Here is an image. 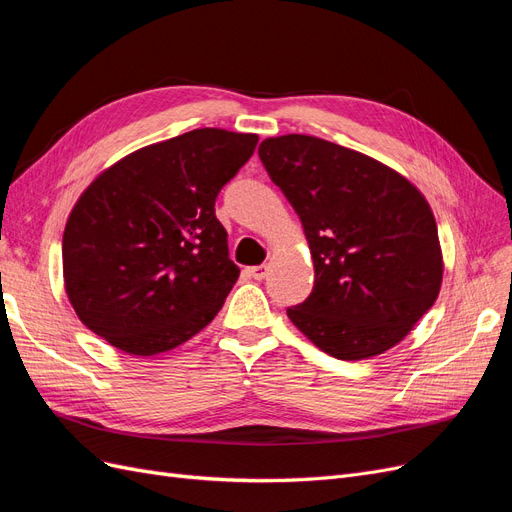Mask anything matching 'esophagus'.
<instances>
[{
  "label": "esophagus",
  "mask_w": 512,
  "mask_h": 512,
  "mask_svg": "<svg viewBox=\"0 0 512 512\" xmlns=\"http://www.w3.org/2000/svg\"><path fill=\"white\" fill-rule=\"evenodd\" d=\"M246 274L255 280H263L268 276V266H253V268H246Z\"/></svg>",
  "instance_id": "esophagus-1"
}]
</instances>
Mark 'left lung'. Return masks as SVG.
I'll return each mask as SVG.
<instances>
[{
    "label": "left lung",
    "mask_w": 512,
    "mask_h": 512,
    "mask_svg": "<svg viewBox=\"0 0 512 512\" xmlns=\"http://www.w3.org/2000/svg\"><path fill=\"white\" fill-rule=\"evenodd\" d=\"M259 159L304 225L315 263L293 325L336 359L381 355L438 298L442 255L430 204L372 157L315 136L259 144Z\"/></svg>",
    "instance_id": "8db88e82"
}]
</instances>
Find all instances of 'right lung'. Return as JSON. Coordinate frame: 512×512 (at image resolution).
<instances>
[{
    "label": "right lung",
    "mask_w": 512,
    "mask_h": 512,
    "mask_svg": "<svg viewBox=\"0 0 512 512\" xmlns=\"http://www.w3.org/2000/svg\"><path fill=\"white\" fill-rule=\"evenodd\" d=\"M257 140L193 129L131 153L80 195L63 232V278L93 334L148 357L214 319L240 276L214 202Z\"/></svg>",
    "instance_id": "1"
}]
</instances>
